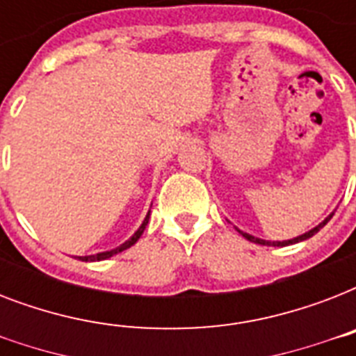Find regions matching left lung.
Returning <instances> with one entry per match:
<instances>
[{
  "mask_svg": "<svg viewBox=\"0 0 356 356\" xmlns=\"http://www.w3.org/2000/svg\"><path fill=\"white\" fill-rule=\"evenodd\" d=\"M332 214H334V212H332ZM332 214L331 216H327L325 220H323V222L320 223V225H316L314 229H310L309 233H305V234H301V236H296V238H292V240H282V242H270V240H260V238H257V236H251V234H248V233H242V231H240V229H238V233L242 234L243 238H245V240H249V242H254V243H260V245H290V243H298V242H303V240H307V238H310V236H314L316 233H318V231H320L321 227H323V225H325L327 222H329V220H331L332 218Z\"/></svg>",
  "mask_w": 356,
  "mask_h": 356,
  "instance_id": "obj_1",
  "label": "left lung"
}]
</instances>
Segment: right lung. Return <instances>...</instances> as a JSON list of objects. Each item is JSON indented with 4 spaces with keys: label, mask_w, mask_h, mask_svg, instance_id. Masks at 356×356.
<instances>
[{
    "label": "right lung",
    "mask_w": 356,
    "mask_h": 356,
    "mask_svg": "<svg viewBox=\"0 0 356 356\" xmlns=\"http://www.w3.org/2000/svg\"><path fill=\"white\" fill-rule=\"evenodd\" d=\"M147 222H149V212H147V216L144 218V222H142V225L138 227V231L133 234V236L129 238L127 242H123L122 245H118V248L111 249V251H103V253H96V254H88V257H79V260H83V262H96V260H105V259H111L113 254H118L122 253V251H125V249H129L131 245H134V243L138 242V238L142 236V233H144L145 225H147Z\"/></svg>",
    "instance_id": "right-lung-1"
}]
</instances>
